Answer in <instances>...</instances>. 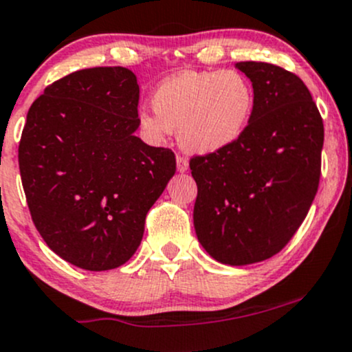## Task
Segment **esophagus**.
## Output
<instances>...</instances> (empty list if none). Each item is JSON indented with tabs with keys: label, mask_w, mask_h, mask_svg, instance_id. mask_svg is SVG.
Here are the masks:
<instances>
[{
	"label": "esophagus",
	"mask_w": 352,
	"mask_h": 352,
	"mask_svg": "<svg viewBox=\"0 0 352 352\" xmlns=\"http://www.w3.org/2000/svg\"><path fill=\"white\" fill-rule=\"evenodd\" d=\"M176 168H177V171H179V173H186L188 168H190V162H188L186 157L177 156L176 157Z\"/></svg>",
	"instance_id": "obj_1"
}]
</instances>
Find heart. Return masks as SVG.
I'll use <instances>...</instances> for the list:
<instances>
[{
    "instance_id": "obj_1",
    "label": "heart",
    "mask_w": 352,
    "mask_h": 352,
    "mask_svg": "<svg viewBox=\"0 0 352 352\" xmlns=\"http://www.w3.org/2000/svg\"><path fill=\"white\" fill-rule=\"evenodd\" d=\"M154 114L141 112L139 126L153 142L177 131L191 154H214L233 146L252 122L255 90L236 70H186L166 78L151 99Z\"/></svg>"
}]
</instances>
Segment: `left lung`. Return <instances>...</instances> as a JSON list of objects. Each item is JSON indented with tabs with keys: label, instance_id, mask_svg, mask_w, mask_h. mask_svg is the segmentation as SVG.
<instances>
[{
	"label": "left lung",
	"instance_id": "left-lung-1",
	"mask_svg": "<svg viewBox=\"0 0 352 352\" xmlns=\"http://www.w3.org/2000/svg\"><path fill=\"white\" fill-rule=\"evenodd\" d=\"M250 78L255 112L228 149L192 157L198 184L192 221L217 262L241 267L278 253L307 217L320 177L324 124L297 75L238 62Z\"/></svg>",
	"mask_w": 352,
	"mask_h": 352
}]
</instances>
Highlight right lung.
<instances>
[{"label": "right lung", "instance_id": "add662e5", "mask_svg": "<svg viewBox=\"0 0 352 352\" xmlns=\"http://www.w3.org/2000/svg\"><path fill=\"white\" fill-rule=\"evenodd\" d=\"M138 104L129 69L96 67L48 85L26 116L18 164L32 220L50 250L84 270L134 255L176 173L171 151L134 135Z\"/></svg>", "mask_w": 352, "mask_h": 352}]
</instances>
